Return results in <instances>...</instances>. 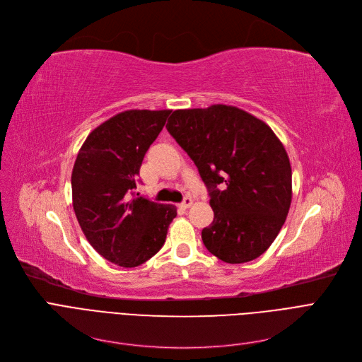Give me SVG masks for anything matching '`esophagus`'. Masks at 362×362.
I'll use <instances>...</instances> for the list:
<instances>
[{
    "instance_id": "esophagus-1",
    "label": "esophagus",
    "mask_w": 362,
    "mask_h": 362,
    "mask_svg": "<svg viewBox=\"0 0 362 362\" xmlns=\"http://www.w3.org/2000/svg\"><path fill=\"white\" fill-rule=\"evenodd\" d=\"M192 202H194V201H192V198H189V197H187V198H185V199H183V202L180 204V206L183 208V210H186V208H189V206L192 205Z\"/></svg>"
}]
</instances>
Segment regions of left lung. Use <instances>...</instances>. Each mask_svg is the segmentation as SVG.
<instances>
[{
	"mask_svg": "<svg viewBox=\"0 0 362 362\" xmlns=\"http://www.w3.org/2000/svg\"><path fill=\"white\" fill-rule=\"evenodd\" d=\"M165 127L210 189L214 220L202 230L205 248L229 264L262 255L292 202L291 161L272 127L224 104L175 110Z\"/></svg>",
	"mask_w": 362,
	"mask_h": 362,
	"instance_id": "8db88e82",
	"label": "left lung"
}]
</instances>
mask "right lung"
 <instances>
[{"mask_svg": "<svg viewBox=\"0 0 362 362\" xmlns=\"http://www.w3.org/2000/svg\"><path fill=\"white\" fill-rule=\"evenodd\" d=\"M171 110H126L95 127L76 157L71 198L76 218L92 248L124 269L154 257L177 208L144 197L129 199L145 152Z\"/></svg>", "mask_w": 362, "mask_h": 362, "instance_id": "add662e5", "label": "right lung"}]
</instances>
